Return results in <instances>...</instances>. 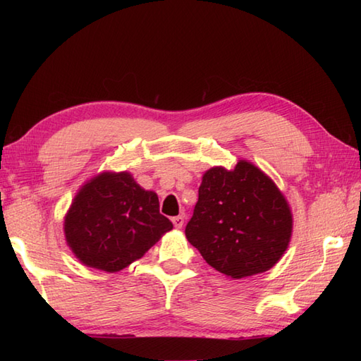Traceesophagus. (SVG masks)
<instances>
[{
    "mask_svg": "<svg viewBox=\"0 0 361 361\" xmlns=\"http://www.w3.org/2000/svg\"><path fill=\"white\" fill-rule=\"evenodd\" d=\"M185 216H183V214H181V216H176V217H173L172 219V224H173V226L175 228H183V225H185Z\"/></svg>",
    "mask_w": 361,
    "mask_h": 361,
    "instance_id": "obj_1",
    "label": "esophagus"
}]
</instances>
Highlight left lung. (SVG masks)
Listing matches in <instances>:
<instances>
[{
    "mask_svg": "<svg viewBox=\"0 0 361 361\" xmlns=\"http://www.w3.org/2000/svg\"><path fill=\"white\" fill-rule=\"evenodd\" d=\"M291 229L286 197L270 176L240 159L233 171L204 172L185 233L212 268L240 279L270 270L286 252Z\"/></svg>",
    "mask_w": 361,
    "mask_h": 361,
    "instance_id": "obj_1",
    "label": "left lung"
}]
</instances>
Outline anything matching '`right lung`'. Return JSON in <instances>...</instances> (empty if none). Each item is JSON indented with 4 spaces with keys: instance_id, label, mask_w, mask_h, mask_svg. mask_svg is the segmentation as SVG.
I'll return each mask as SVG.
<instances>
[{
    "instance_id": "add662e5",
    "label": "right lung",
    "mask_w": 361,
    "mask_h": 361,
    "mask_svg": "<svg viewBox=\"0 0 361 361\" xmlns=\"http://www.w3.org/2000/svg\"><path fill=\"white\" fill-rule=\"evenodd\" d=\"M172 228L159 214L158 195L142 189L128 172H102L85 183L63 224L75 257L109 273L141 259Z\"/></svg>"
}]
</instances>
